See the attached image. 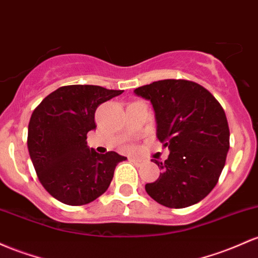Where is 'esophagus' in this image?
<instances>
[{
	"mask_svg": "<svg viewBox=\"0 0 258 258\" xmlns=\"http://www.w3.org/2000/svg\"><path fill=\"white\" fill-rule=\"evenodd\" d=\"M131 161L135 164V165H137V166L143 165V164L146 163V160L142 159V158H132Z\"/></svg>",
	"mask_w": 258,
	"mask_h": 258,
	"instance_id": "esophagus-1",
	"label": "esophagus"
}]
</instances>
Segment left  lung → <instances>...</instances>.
<instances>
[{"label":"left lung","instance_id":"obj_1","mask_svg":"<svg viewBox=\"0 0 258 258\" xmlns=\"http://www.w3.org/2000/svg\"><path fill=\"white\" fill-rule=\"evenodd\" d=\"M134 93L151 101L157 137L170 151L161 170L146 191L169 208H185L202 201L225 165L229 151L228 121L223 107L206 88L183 79H163L136 88Z\"/></svg>","mask_w":258,"mask_h":258}]
</instances>
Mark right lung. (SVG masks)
I'll return each mask as SVG.
<instances>
[{"instance_id":"obj_1","label":"right lung","mask_w":258,"mask_h":258,"mask_svg":"<svg viewBox=\"0 0 258 258\" xmlns=\"http://www.w3.org/2000/svg\"><path fill=\"white\" fill-rule=\"evenodd\" d=\"M99 86H66L34 110L28 127V151L41 185L64 205L93 202L109 188L116 165L126 157L99 154L87 144L97 128L95 110L122 94Z\"/></svg>"}]
</instances>
